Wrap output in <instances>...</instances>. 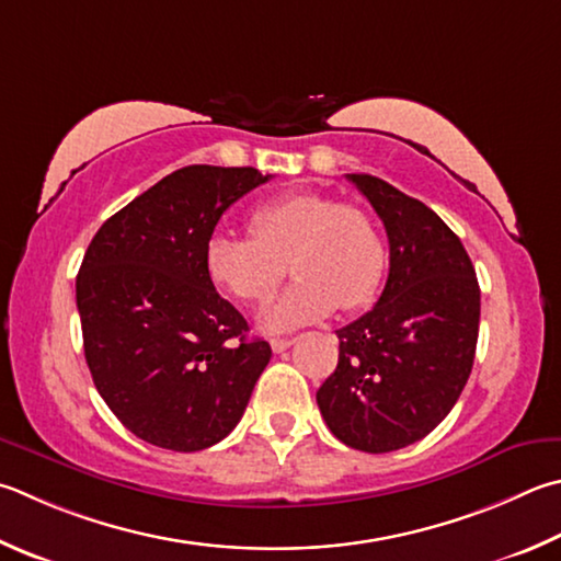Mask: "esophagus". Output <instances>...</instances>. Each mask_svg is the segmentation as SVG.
Returning a JSON list of instances; mask_svg holds the SVG:
<instances>
[{
  "instance_id": "obj_1",
  "label": "esophagus",
  "mask_w": 561,
  "mask_h": 561,
  "mask_svg": "<svg viewBox=\"0 0 561 561\" xmlns=\"http://www.w3.org/2000/svg\"><path fill=\"white\" fill-rule=\"evenodd\" d=\"M291 343H294L291 339H272V341H270V345H272V351H274V353H284V351L289 348Z\"/></svg>"
}]
</instances>
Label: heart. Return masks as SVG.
<instances>
[{"label": "heart", "instance_id": "obj_1", "mask_svg": "<svg viewBox=\"0 0 561 561\" xmlns=\"http://www.w3.org/2000/svg\"><path fill=\"white\" fill-rule=\"evenodd\" d=\"M250 236L216 232L203 262L208 279L238 301H267L289 272L294 284L260 313L270 333L291 331L341 309L370 304L385 272V242L358 206L316 191H291L252 210Z\"/></svg>", "mask_w": 561, "mask_h": 561}]
</instances>
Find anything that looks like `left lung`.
I'll return each mask as SVG.
<instances>
[{
	"mask_svg": "<svg viewBox=\"0 0 561 561\" xmlns=\"http://www.w3.org/2000/svg\"><path fill=\"white\" fill-rule=\"evenodd\" d=\"M378 213L390 274L375 307L335 331L339 365L319 392L335 439L368 454L424 439L471 375L481 289L461 240L422 201L370 174H348Z\"/></svg>",
	"mask_w": 561,
	"mask_h": 561,
	"instance_id": "obj_1",
	"label": "left lung"
}]
</instances>
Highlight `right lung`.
Returning <instances> with one entry per match:
<instances>
[{
  "instance_id": "add662e5",
  "label": "right lung",
  "mask_w": 561,
  "mask_h": 561,
  "mask_svg": "<svg viewBox=\"0 0 561 561\" xmlns=\"http://www.w3.org/2000/svg\"><path fill=\"white\" fill-rule=\"evenodd\" d=\"M270 181L252 167H183L103 222L76 301L100 397L127 430L201 451L236 430L267 368V341L208 279L206 242L232 203Z\"/></svg>"
}]
</instances>
